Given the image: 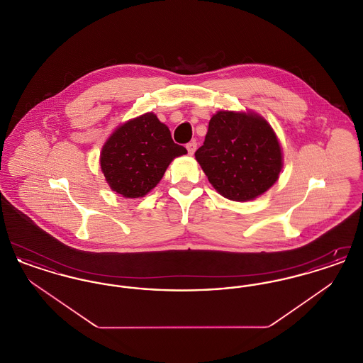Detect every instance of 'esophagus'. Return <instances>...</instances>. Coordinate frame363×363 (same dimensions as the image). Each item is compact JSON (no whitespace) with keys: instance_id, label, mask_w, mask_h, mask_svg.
<instances>
[{"instance_id":"esophagus-1","label":"esophagus","mask_w":363,"mask_h":363,"mask_svg":"<svg viewBox=\"0 0 363 363\" xmlns=\"http://www.w3.org/2000/svg\"><path fill=\"white\" fill-rule=\"evenodd\" d=\"M186 150H188L189 155H193L196 152V150H197V143L196 141H190V143L186 144Z\"/></svg>"}]
</instances>
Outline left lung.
I'll return each instance as SVG.
<instances>
[{
    "label": "left lung",
    "instance_id": "obj_1",
    "mask_svg": "<svg viewBox=\"0 0 363 363\" xmlns=\"http://www.w3.org/2000/svg\"><path fill=\"white\" fill-rule=\"evenodd\" d=\"M196 159L225 199L253 200L269 189L281 170V150L268 122L256 114L216 113Z\"/></svg>",
    "mask_w": 363,
    "mask_h": 363
}]
</instances>
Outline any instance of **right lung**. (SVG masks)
<instances>
[{
  "label": "right lung",
  "instance_id": "right-lung-1",
  "mask_svg": "<svg viewBox=\"0 0 363 363\" xmlns=\"http://www.w3.org/2000/svg\"><path fill=\"white\" fill-rule=\"evenodd\" d=\"M186 152L174 143L169 128L147 113L125 122L106 141L101 167L111 189L138 199L155 188L174 157Z\"/></svg>",
  "mask_w": 363,
  "mask_h": 363
}]
</instances>
